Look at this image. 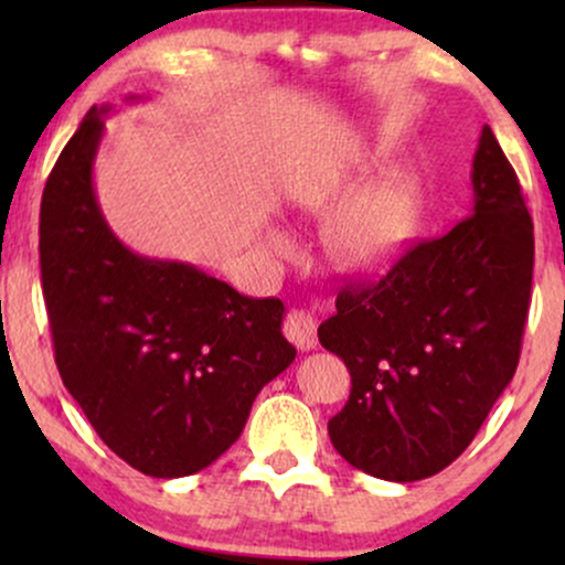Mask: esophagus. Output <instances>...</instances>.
Masks as SVG:
<instances>
[{"mask_svg":"<svg viewBox=\"0 0 565 565\" xmlns=\"http://www.w3.org/2000/svg\"><path fill=\"white\" fill-rule=\"evenodd\" d=\"M284 334L295 348L300 350H313L319 345V337H316V319L305 310H289L287 321H284Z\"/></svg>","mask_w":565,"mask_h":565,"instance_id":"obj_1","label":"esophagus"}]
</instances>
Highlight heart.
I'll return each mask as SVG.
<instances>
[{"label":"heart","mask_w":565,"mask_h":565,"mask_svg":"<svg viewBox=\"0 0 565 565\" xmlns=\"http://www.w3.org/2000/svg\"><path fill=\"white\" fill-rule=\"evenodd\" d=\"M332 196L327 191H310L305 196L308 210H327ZM417 201L414 185L406 178H385L364 193H359L329 225V246L340 265L350 270L380 268L401 252L412 236ZM268 244L287 249L289 238L284 231L270 228Z\"/></svg>","instance_id":"b5f03b06"}]
</instances>
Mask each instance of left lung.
Returning a JSON list of instances; mask_svg holds the SVG:
<instances>
[{
	"label": "left lung",
	"instance_id": "obj_1",
	"mask_svg": "<svg viewBox=\"0 0 565 565\" xmlns=\"http://www.w3.org/2000/svg\"><path fill=\"white\" fill-rule=\"evenodd\" d=\"M472 206L372 287L337 297L319 340L350 369L329 438L355 470L412 483L449 468L476 438L521 359L534 223L515 170L486 125Z\"/></svg>",
	"mask_w": 565,
	"mask_h": 565
}]
</instances>
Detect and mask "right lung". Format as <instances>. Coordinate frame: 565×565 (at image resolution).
<instances>
[{"mask_svg": "<svg viewBox=\"0 0 565 565\" xmlns=\"http://www.w3.org/2000/svg\"><path fill=\"white\" fill-rule=\"evenodd\" d=\"M140 100L129 95L127 103ZM114 106H93L42 193L39 263L63 385L114 454L153 478L210 468L295 361L284 302L116 238L95 193Z\"/></svg>", "mask_w": 565, "mask_h": 565, "instance_id": "right-lung-1", "label": "right lung"}]
</instances>
